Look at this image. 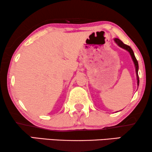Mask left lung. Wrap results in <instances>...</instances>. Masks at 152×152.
Segmentation results:
<instances>
[{
	"label": "left lung",
	"instance_id": "obj_1",
	"mask_svg": "<svg viewBox=\"0 0 152 152\" xmlns=\"http://www.w3.org/2000/svg\"><path fill=\"white\" fill-rule=\"evenodd\" d=\"M114 41L116 42V43L119 46V47H121V48H122L126 50H127L128 53H130V56H131L132 59V61H133V62H134V64H135L136 76H137V86H139L140 80H139V76H138V69H139V66H138L137 60L136 59V57L135 56V55H134V53H133V51H132V48L130 47L129 45H126V44H124L121 41L120 39H118V38H114Z\"/></svg>",
	"mask_w": 152,
	"mask_h": 152
}]
</instances>
